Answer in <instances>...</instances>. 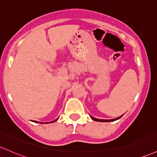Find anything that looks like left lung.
I'll return each mask as SVG.
<instances>
[{"label": "left lung", "mask_w": 157, "mask_h": 157, "mask_svg": "<svg viewBox=\"0 0 157 157\" xmlns=\"http://www.w3.org/2000/svg\"><path fill=\"white\" fill-rule=\"evenodd\" d=\"M122 116V115H121ZM118 117V118H114V119H109V120H104V119H98V118H93V117L91 116V118H92L94 121H100V122H109V121H115V120H118L121 118V117Z\"/></svg>", "instance_id": "8db88e82"}]
</instances>
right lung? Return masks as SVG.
<instances>
[{
  "label": "right lung",
  "mask_w": 157,
  "mask_h": 157,
  "mask_svg": "<svg viewBox=\"0 0 157 157\" xmlns=\"http://www.w3.org/2000/svg\"><path fill=\"white\" fill-rule=\"evenodd\" d=\"M35 122H37V121H35ZM51 122H53V121H51ZM41 124H42V123H41Z\"/></svg>",
  "instance_id": "obj_1"
}]
</instances>
